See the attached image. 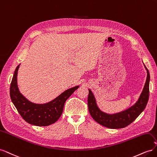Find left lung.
I'll return each mask as SVG.
<instances>
[{
	"label": "left lung",
	"instance_id": "1",
	"mask_svg": "<svg viewBox=\"0 0 157 157\" xmlns=\"http://www.w3.org/2000/svg\"><path fill=\"white\" fill-rule=\"evenodd\" d=\"M147 76L145 86L144 87L138 100L130 108L122 112L115 114H107L101 111L97 105L96 99L91 90L88 89L89 94L88 97V110L90 115L94 119L101 125L112 129H118L124 128L132 122H134L143 111L148 102L149 96V81L150 75L149 71L145 67Z\"/></svg>",
	"mask_w": 157,
	"mask_h": 157
}]
</instances>
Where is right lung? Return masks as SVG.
I'll return each mask as SVG.
<instances>
[{
	"instance_id": "add662e5",
	"label": "right lung",
	"mask_w": 157,
	"mask_h": 157,
	"mask_svg": "<svg viewBox=\"0 0 157 157\" xmlns=\"http://www.w3.org/2000/svg\"><path fill=\"white\" fill-rule=\"evenodd\" d=\"M20 64L17 65L10 84V98L14 106L21 117L29 124L46 126L56 122L63 112L64 104L79 86H76L65 90L53 100L46 103H34L28 100L20 93L17 86V76Z\"/></svg>"
}]
</instances>
